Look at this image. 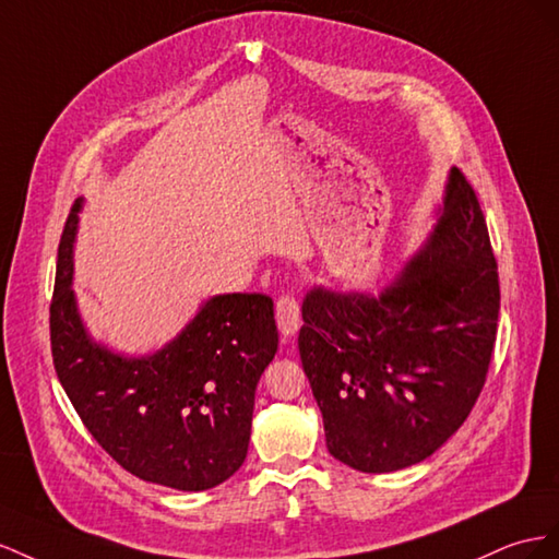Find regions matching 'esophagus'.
I'll use <instances>...</instances> for the list:
<instances>
[{"instance_id": "esophagus-1", "label": "esophagus", "mask_w": 559, "mask_h": 559, "mask_svg": "<svg viewBox=\"0 0 559 559\" xmlns=\"http://www.w3.org/2000/svg\"><path fill=\"white\" fill-rule=\"evenodd\" d=\"M276 323L285 337H293L299 328V301L293 295H281L276 301Z\"/></svg>"}]
</instances>
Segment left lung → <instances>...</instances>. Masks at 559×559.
I'll return each instance as SVG.
<instances>
[{
    "mask_svg": "<svg viewBox=\"0 0 559 559\" xmlns=\"http://www.w3.org/2000/svg\"><path fill=\"white\" fill-rule=\"evenodd\" d=\"M499 305L480 201L452 168L436 229L384 293L305 297L297 342L328 452L391 473L448 442L485 386Z\"/></svg>",
    "mask_w": 559,
    "mask_h": 559,
    "instance_id": "8db88e82",
    "label": "left lung"
}]
</instances>
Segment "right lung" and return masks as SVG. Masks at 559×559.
<instances>
[{"label": "right lung", "mask_w": 559, "mask_h": 559, "mask_svg": "<svg viewBox=\"0 0 559 559\" xmlns=\"http://www.w3.org/2000/svg\"><path fill=\"white\" fill-rule=\"evenodd\" d=\"M74 201L58 246L51 299L56 374L79 419L140 480L203 491L231 477L248 454L254 389L278 348L274 299L217 295L178 337L147 358L95 344L72 293Z\"/></svg>", "instance_id": "add662e5"}]
</instances>
